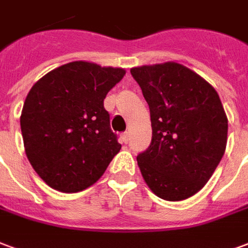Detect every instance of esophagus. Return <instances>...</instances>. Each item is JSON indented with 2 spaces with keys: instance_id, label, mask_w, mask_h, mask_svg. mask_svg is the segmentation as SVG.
Returning a JSON list of instances; mask_svg holds the SVG:
<instances>
[{
  "instance_id": "esophagus-1",
  "label": "esophagus",
  "mask_w": 248,
  "mask_h": 248,
  "mask_svg": "<svg viewBox=\"0 0 248 248\" xmlns=\"http://www.w3.org/2000/svg\"><path fill=\"white\" fill-rule=\"evenodd\" d=\"M121 139H122V142L127 143L129 142V133H124L121 135Z\"/></svg>"
}]
</instances>
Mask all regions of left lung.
<instances>
[{
	"mask_svg": "<svg viewBox=\"0 0 248 248\" xmlns=\"http://www.w3.org/2000/svg\"><path fill=\"white\" fill-rule=\"evenodd\" d=\"M151 115L150 147L137 157L148 188L183 201L203 188L227 143V117L217 91L183 64L131 68Z\"/></svg>",
	"mask_w": 248,
	"mask_h": 248,
	"instance_id": "left-lung-1",
	"label": "left lung"
}]
</instances>
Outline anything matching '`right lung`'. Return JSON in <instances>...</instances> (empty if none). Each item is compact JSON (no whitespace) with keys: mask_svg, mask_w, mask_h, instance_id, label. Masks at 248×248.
<instances>
[{"mask_svg":"<svg viewBox=\"0 0 248 248\" xmlns=\"http://www.w3.org/2000/svg\"><path fill=\"white\" fill-rule=\"evenodd\" d=\"M124 75V68L78 60L32 85L21 113L23 144L32 168L52 189H87L119 152L104 100Z\"/></svg>","mask_w":248,"mask_h":248,"instance_id":"1","label":"right lung"}]
</instances>
